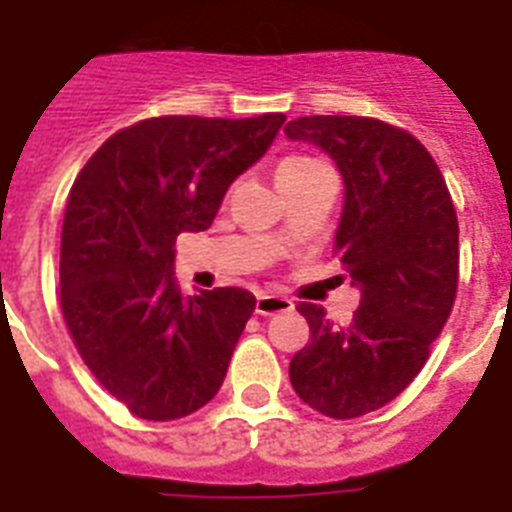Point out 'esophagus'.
I'll use <instances>...</instances> for the list:
<instances>
[{"instance_id": "esophagus-1", "label": "esophagus", "mask_w": 512, "mask_h": 512, "mask_svg": "<svg viewBox=\"0 0 512 512\" xmlns=\"http://www.w3.org/2000/svg\"><path fill=\"white\" fill-rule=\"evenodd\" d=\"M292 311V300L279 295H257L255 313L257 316H273V313Z\"/></svg>"}]
</instances>
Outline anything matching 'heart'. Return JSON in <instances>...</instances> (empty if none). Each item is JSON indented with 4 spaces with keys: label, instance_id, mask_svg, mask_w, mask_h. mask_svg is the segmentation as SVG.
Segmentation results:
<instances>
[{
    "label": "heart",
    "instance_id": "b5f03b06",
    "mask_svg": "<svg viewBox=\"0 0 512 512\" xmlns=\"http://www.w3.org/2000/svg\"><path fill=\"white\" fill-rule=\"evenodd\" d=\"M321 162L311 159V156H287V159H281L279 170H276V177L284 180V177H292V175H300V172H308L313 167H319Z\"/></svg>",
    "mask_w": 512,
    "mask_h": 512
}]
</instances>
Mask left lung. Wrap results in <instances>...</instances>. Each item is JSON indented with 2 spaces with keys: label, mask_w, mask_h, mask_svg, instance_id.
Here are the masks:
<instances>
[{
  "label": "left lung",
  "mask_w": 512,
  "mask_h": 512,
  "mask_svg": "<svg viewBox=\"0 0 512 512\" xmlns=\"http://www.w3.org/2000/svg\"><path fill=\"white\" fill-rule=\"evenodd\" d=\"M284 132L340 170L335 249L361 292L348 327L297 305L311 342L289 380L316 412L350 420L393 401L428 361L457 295L460 225L438 164L409 132L366 116H300Z\"/></svg>",
  "instance_id": "8db88e82"
}]
</instances>
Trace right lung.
Instances as JSON below:
<instances>
[{
  "label": "right lung",
  "instance_id": "obj_1",
  "mask_svg": "<svg viewBox=\"0 0 512 512\" xmlns=\"http://www.w3.org/2000/svg\"><path fill=\"white\" fill-rule=\"evenodd\" d=\"M284 114L159 116L116 132L71 185L60 308L98 382L143 420L212 401L255 311L239 287L185 297L175 239L207 231L225 191L271 148Z\"/></svg>",
  "mask_w": 512,
  "mask_h": 512
}]
</instances>
